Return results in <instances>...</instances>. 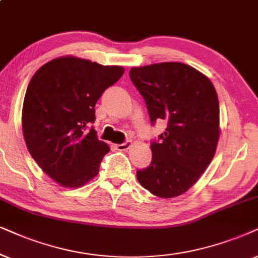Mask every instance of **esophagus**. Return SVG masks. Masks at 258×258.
I'll list each match as a JSON object with an SVG mask.
<instances>
[{
    "mask_svg": "<svg viewBox=\"0 0 258 258\" xmlns=\"http://www.w3.org/2000/svg\"><path fill=\"white\" fill-rule=\"evenodd\" d=\"M130 146H131V142H130V140H127V142H125V143L115 145V149L118 151H125V150H128Z\"/></svg>",
    "mask_w": 258,
    "mask_h": 258,
    "instance_id": "obj_1",
    "label": "esophagus"
}]
</instances>
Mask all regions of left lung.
I'll use <instances>...</instances> for the list:
<instances>
[{
	"label": "left lung",
	"mask_w": 258,
	"mask_h": 258,
	"mask_svg": "<svg viewBox=\"0 0 258 258\" xmlns=\"http://www.w3.org/2000/svg\"><path fill=\"white\" fill-rule=\"evenodd\" d=\"M130 78L145 100L152 123L167 127L151 143L152 161L137 179L160 198L186 192L215 156L219 139V102L208 77L181 62L133 67Z\"/></svg>",
	"instance_id": "left-lung-1"
}]
</instances>
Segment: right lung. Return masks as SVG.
<instances>
[{
    "label": "right lung",
    "mask_w": 258,
    "mask_h": 258,
    "mask_svg": "<svg viewBox=\"0 0 258 258\" xmlns=\"http://www.w3.org/2000/svg\"><path fill=\"white\" fill-rule=\"evenodd\" d=\"M123 72L120 66L62 56L33 75L22 108L25 142L43 172L61 186L80 187L99 173L109 147L91 127L94 107Z\"/></svg>",
    "instance_id": "1"
}]
</instances>
